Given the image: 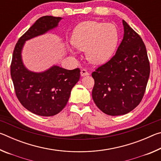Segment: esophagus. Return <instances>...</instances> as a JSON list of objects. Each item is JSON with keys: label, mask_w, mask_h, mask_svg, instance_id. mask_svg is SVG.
Returning a JSON list of instances; mask_svg holds the SVG:
<instances>
[{"label": "esophagus", "mask_w": 161, "mask_h": 161, "mask_svg": "<svg viewBox=\"0 0 161 161\" xmlns=\"http://www.w3.org/2000/svg\"><path fill=\"white\" fill-rule=\"evenodd\" d=\"M81 77H84V76H86V75H89V73L85 69H82L81 70Z\"/></svg>", "instance_id": "1"}]
</instances>
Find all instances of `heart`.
Returning a JSON list of instances; mask_svg holds the SVG:
<instances>
[{
	"instance_id": "1",
	"label": "heart",
	"mask_w": 161,
	"mask_h": 161,
	"mask_svg": "<svg viewBox=\"0 0 161 161\" xmlns=\"http://www.w3.org/2000/svg\"><path fill=\"white\" fill-rule=\"evenodd\" d=\"M119 41V34L112 23L86 21L73 31L72 43L78 50L86 52V59L94 64L105 63L112 57ZM70 52L75 54L70 48Z\"/></svg>"
}]
</instances>
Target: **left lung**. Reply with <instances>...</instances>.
Wrapping results in <instances>:
<instances>
[{
	"instance_id": "left-lung-1",
	"label": "left lung",
	"mask_w": 161,
	"mask_h": 161,
	"mask_svg": "<svg viewBox=\"0 0 161 161\" xmlns=\"http://www.w3.org/2000/svg\"><path fill=\"white\" fill-rule=\"evenodd\" d=\"M124 34L112 58L92 72V99L110 116L128 114L139 104L145 93L150 64L145 44L126 21Z\"/></svg>"
}]
</instances>
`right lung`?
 Here are the masks:
<instances>
[{"mask_svg":"<svg viewBox=\"0 0 161 161\" xmlns=\"http://www.w3.org/2000/svg\"><path fill=\"white\" fill-rule=\"evenodd\" d=\"M62 19L51 15L40 18L18 40L13 54L10 75L16 96L26 109L42 116L56 115L63 109L80 80V69L53 65L44 72H32L24 65L21 53L27 40L57 28Z\"/></svg>","mask_w":161,"mask_h":161,"instance_id":"1","label":"right lung"}]
</instances>
